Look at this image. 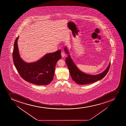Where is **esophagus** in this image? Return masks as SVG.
Listing matches in <instances>:
<instances>
[{
    "label": "esophagus",
    "mask_w": 126,
    "mask_h": 126,
    "mask_svg": "<svg viewBox=\"0 0 126 126\" xmlns=\"http://www.w3.org/2000/svg\"><path fill=\"white\" fill-rule=\"evenodd\" d=\"M61 55L62 56V57H64L65 56V52H64V51H62L61 52Z\"/></svg>",
    "instance_id": "obj_1"
}]
</instances>
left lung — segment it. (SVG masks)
<instances>
[{"label": "left lung", "instance_id": "1", "mask_svg": "<svg viewBox=\"0 0 126 126\" xmlns=\"http://www.w3.org/2000/svg\"><path fill=\"white\" fill-rule=\"evenodd\" d=\"M64 50L66 53L69 54L66 47L64 48ZM65 62L67 65L71 78L76 83L80 85L92 83L102 79L106 76L110 66V62L109 66L103 72L97 75H89L82 72L78 68L71 58L69 55H68V57L66 58Z\"/></svg>", "mask_w": 126, "mask_h": 126}]
</instances>
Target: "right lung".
<instances>
[{"label": "right lung", "instance_id": "right-lung-1", "mask_svg": "<svg viewBox=\"0 0 126 126\" xmlns=\"http://www.w3.org/2000/svg\"><path fill=\"white\" fill-rule=\"evenodd\" d=\"M18 37L16 38L14 44L13 58L20 76L25 81L35 85H48L53 79L56 63L61 58V50L47 54L35 62L26 63L20 57L17 43Z\"/></svg>", "mask_w": 126, "mask_h": 126}]
</instances>
